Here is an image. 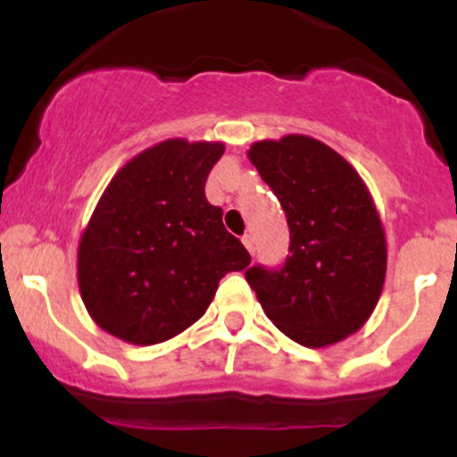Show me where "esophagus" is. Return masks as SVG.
<instances>
[{"mask_svg":"<svg viewBox=\"0 0 457 457\" xmlns=\"http://www.w3.org/2000/svg\"><path fill=\"white\" fill-rule=\"evenodd\" d=\"M243 245L247 247V252H250V254H254V237H252V234H243Z\"/></svg>","mask_w":457,"mask_h":457,"instance_id":"esophagus-1","label":"esophagus"}]
</instances>
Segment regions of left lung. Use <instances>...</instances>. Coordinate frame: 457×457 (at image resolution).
I'll list each match as a JSON object with an SVG mask.
<instances>
[{"label":"left lung","instance_id":"8db88e82","mask_svg":"<svg viewBox=\"0 0 457 457\" xmlns=\"http://www.w3.org/2000/svg\"><path fill=\"white\" fill-rule=\"evenodd\" d=\"M289 225L283 267L245 271L267 318L303 347H327L361 329L385 285L386 241L361 174L303 135L247 152Z\"/></svg>","mask_w":457,"mask_h":457}]
</instances>
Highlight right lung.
Listing matches in <instances>:
<instances>
[{
	"mask_svg": "<svg viewBox=\"0 0 457 457\" xmlns=\"http://www.w3.org/2000/svg\"><path fill=\"white\" fill-rule=\"evenodd\" d=\"M223 143L168 139L112 177L81 234L77 280L92 320L130 345L174 338L205 314L219 280L250 265L205 199Z\"/></svg>",
	"mask_w": 457,
	"mask_h": 457,
	"instance_id": "1",
	"label": "right lung"
}]
</instances>
